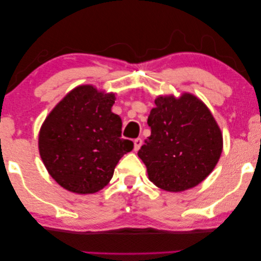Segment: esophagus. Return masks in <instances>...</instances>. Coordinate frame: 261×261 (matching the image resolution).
Instances as JSON below:
<instances>
[{
	"label": "esophagus",
	"instance_id": "esophagus-1",
	"mask_svg": "<svg viewBox=\"0 0 261 261\" xmlns=\"http://www.w3.org/2000/svg\"><path fill=\"white\" fill-rule=\"evenodd\" d=\"M141 146H142V140H141V139H135L134 140V150L138 151L139 149L141 148Z\"/></svg>",
	"mask_w": 261,
	"mask_h": 261
}]
</instances>
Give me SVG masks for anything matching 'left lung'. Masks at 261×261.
<instances>
[{"label": "left lung", "mask_w": 261, "mask_h": 261, "mask_svg": "<svg viewBox=\"0 0 261 261\" xmlns=\"http://www.w3.org/2000/svg\"><path fill=\"white\" fill-rule=\"evenodd\" d=\"M148 117L151 134L138 155L160 189L182 192L203 181L219 162L223 135L207 105L182 92L159 96Z\"/></svg>", "instance_id": "8db88e82"}]
</instances>
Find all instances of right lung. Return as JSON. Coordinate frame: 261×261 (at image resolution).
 Instances as JSON below:
<instances>
[{"mask_svg": "<svg viewBox=\"0 0 261 261\" xmlns=\"http://www.w3.org/2000/svg\"><path fill=\"white\" fill-rule=\"evenodd\" d=\"M115 93L79 85L42 122L38 139L45 168L63 189L92 194L108 185L134 143L121 139V118L112 112Z\"/></svg>", "mask_w": 261, "mask_h": 261, "instance_id": "right-lung-1", "label": "right lung"}]
</instances>
